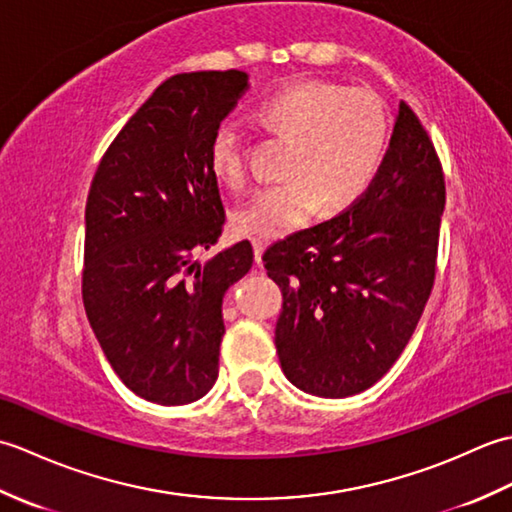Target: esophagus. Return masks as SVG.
<instances>
[{"instance_id": "obj_1", "label": "esophagus", "mask_w": 512, "mask_h": 512, "mask_svg": "<svg viewBox=\"0 0 512 512\" xmlns=\"http://www.w3.org/2000/svg\"><path fill=\"white\" fill-rule=\"evenodd\" d=\"M264 248H266V242L264 239H259V237H255L253 239V253H255V264L259 266L262 264V255H264Z\"/></svg>"}]
</instances>
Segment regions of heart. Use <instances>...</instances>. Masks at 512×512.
<instances>
[{
    "label": "heart",
    "mask_w": 512,
    "mask_h": 512,
    "mask_svg": "<svg viewBox=\"0 0 512 512\" xmlns=\"http://www.w3.org/2000/svg\"><path fill=\"white\" fill-rule=\"evenodd\" d=\"M259 123L288 140L286 180L259 191L233 213L244 237H281L306 226L317 209L339 213L372 184L389 140L385 101L374 90L332 81H299L257 107ZM215 178L231 189L250 180L246 138L233 121L215 127L209 145Z\"/></svg>",
    "instance_id": "heart-1"
}]
</instances>
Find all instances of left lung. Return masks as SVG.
<instances>
[{"mask_svg":"<svg viewBox=\"0 0 512 512\" xmlns=\"http://www.w3.org/2000/svg\"><path fill=\"white\" fill-rule=\"evenodd\" d=\"M444 200L438 151L400 101L387 154L361 198L262 257L284 297L275 345L292 385L345 398L389 372L436 281Z\"/></svg>","mask_w":512,"mask_h":512,"instance_id":"left-lung-1","label":"left lung"}]
</instances>
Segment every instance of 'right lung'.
I'll return each instance as SVG.
<instances>
[{"mask_svg": "<svg viewBox=\"0 0 512 512\" xmlns=\"http://www.w3.org/2000/svg\"><path fill=\"white\" fill-rule=\"evenodd\" d=\"M246 90L239 70L160 83L107 147L88 193L83 306L118 378L158 405L213 387L222 297L253 266L246 239L195 262L226 220L211 136Z\"/></svg>", "mask_w": 512, "mask_h": 512, "instance_id": "add662e5", "label": "right lung"}]
</instances>
